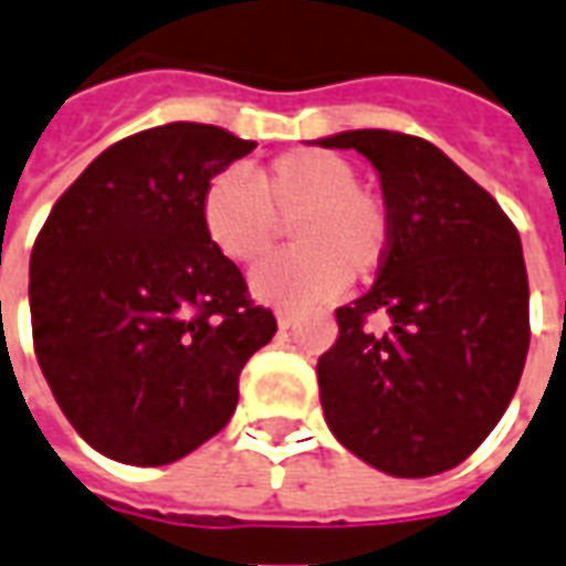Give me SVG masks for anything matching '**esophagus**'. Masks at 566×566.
Masks as SVG:
<instances>
[{
  "label": "esophagus",
  "instance_id": "esophagus-1",
  "mask_svg": "<svg viewBox=\"0 0 566 566\" xmlns=\"http://www.w3.org/2000/svg\"><path fill=\"white\" fill-rule=\"evenodd\" d=\"M277 325H280V331L292 328V325H295V313H292V310H280Z\"/></svg>",
  "mask_w": 566,
  "mask_h": 566
}]
</instances>
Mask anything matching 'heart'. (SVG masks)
<instances>
[{
    "instance_id": "1",
    "label": "heart",
    "mask_w": 566,
    "mask_h": 566,
    "mask_svg": "<svg viewBox=\"0 0 566 566\" xmlns=\"http://www.w3.org/2000/svg\"><path fill=\"white\" fill-rule=\"evenodd\" d=\"M289 223L298 248L262 262L250 277L268 304L292 307L331 298L348 277L376 274L388 253V208L358 185V169L334 151L298 148L274 157L256 185L235 169L206 185L202 227L238 265L259 262Z\"/></svg>"
}]
</instances>
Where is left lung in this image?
Segmentation results:
<instances>
[{
  "instance_id": "left-lung-1",
  "label": "left lung",
  "mask_w": 566,
  "mask_h": 566,
  "mask_svg": "<svg viewBox=\"0 0 566 566\" xmlns=\"http://www.w3.org/2000/svg\"><path fill=\"white\" fill-rule=\"evenodd\" d=\"M379 169L390 244L367 295L337 310L318 397L343 448L394 478L457 469L516 394L528 355L520 232L441 148L397 130L318 139ZM391 331L373 335L366 316Z\"/></svg>"
}]
</instances>
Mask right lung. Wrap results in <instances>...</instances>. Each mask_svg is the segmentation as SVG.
<instances>
[{"label":"right lung","mask_w":566,"mask_h":566,"mask_svg":"<svg viewBox=\"0 0 566 566\" xmlns=\"http://www.w3.org/2000/svg\"><path fill=\"white\" fill-rule=\"evenodd\" d=\"M253 148L197 122L139 130L101 151L38 232V364L109 460L167 465L218 436L241 369L277 331L202 227L206 185Z\"/></svg>","instance_id":"obj_1"}]
</instances>
